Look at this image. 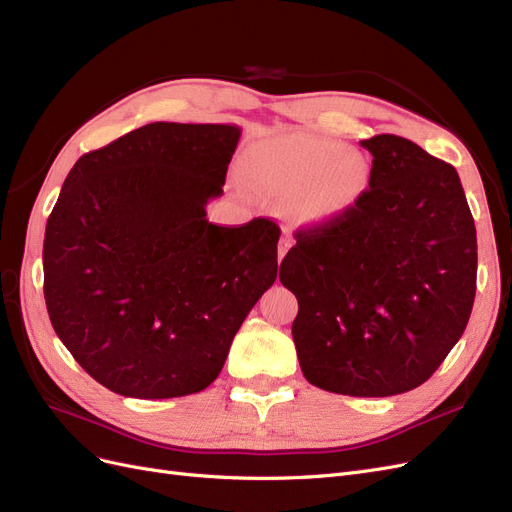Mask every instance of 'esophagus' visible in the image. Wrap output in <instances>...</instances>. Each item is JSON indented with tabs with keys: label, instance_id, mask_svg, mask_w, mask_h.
I'll return each mask as SVG.
<instances>
[{
	"label": "esophagus",
	"instance_id": "34e87169",
	"mask_svg": "<svg viewBox=\"0 0 512 512\" xmlns=\"http://www.w3.org/2000/svg\"><path fill=\"white\" fill-rule=\"evenodd\" d=\"M290 245H292L290 235H284V237H282V241H280V250H277V256H280V260L286 256V252L290 250Z\"/></svg>",
	"mask_w": 512,
	"mask_h": 512
}]
</instances>
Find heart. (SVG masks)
Segmentation results:
<instances>
[{
    "label": "heart",
    "instance_id": "1",
    "mask_svg": "<svg viewBox=\"0 0 512 512\" xmlns=\"http://www.w3.org/2000/svg\"><path fill=\"white\" fill-rule=\"evenodd\" d=\"M256 188L290 198V213L305 224H327L344 215L369 183V164L329 138L292 132L254 143L243 156Z\"/></svg>",
    "mask_w": 512,
    "mask_h": 512
}]
</instances>
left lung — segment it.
Returning <instances> with one entry per match:
<instances>
[{"label": "left lung", "mask_w": 512, "mask_h": 512, "mask_svg": "<svg viewBox=\"0 0 512 512\" xmlns=\"http://www.w3.org/2000/svg\"><path fill=\"white\" fill-rule=\"evenodd\" d=\"M369 190L339 218L297 232L280 282L297 297L303 376L329 393L391 397L431 378L466 331L476 228L457 170L378 134Z\"/></svg>", "instance_id": "obj_1"}]
</instances>
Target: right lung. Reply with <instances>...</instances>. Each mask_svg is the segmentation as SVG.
Here are the masks:
<instances>
[{"mask_svg": "<svg viewBox=\"0 0 512 512\" xmlns=\"http://www.w3.org/2000/svg\"><path fill=\"white\" fill-rule=\"evenodd\" d=\"M239 136L235 123L156 121L68 173L44 232V299L57 337L108 391L207 389L273 286L277 224L207 220Z\"/></svg>", "mask_w": 512, "mask_h": 512, "instance_id": "obj_1", "label": "right lung"}]
</instances>
